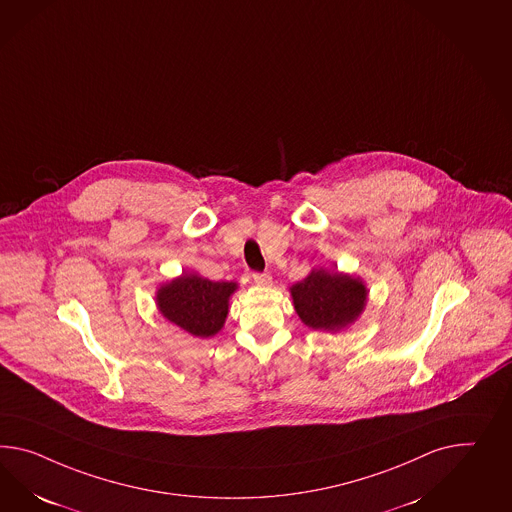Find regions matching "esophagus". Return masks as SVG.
Wrapping results in <instances>:
<instances>
[{
	"label": "esophagus",
	"instance_id": "1",
	"mask_svg": "<svg viewBox=\"0 0 512 512\" xmlns=\"http://www.w3.org/2000/svg\"><path fill=\"white\" fill-rule=\"evenodd\" d=\"M252 278H254V282H256L258 286H271V284H273V278H271L269 273H254Z\"/></svg>",
	"mask_w": 512,
	"mask_h": 512
}]
</instances>
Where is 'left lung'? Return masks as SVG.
<instances>
[{"label":"left lung","mask_w":512,"mask_h":512,"mask_svg":"<svg viewBox=\"0 0 512 512\" xmlns=\"http://www.w3.org/2000/svg\"><path fill=\"white\" fill-rule=\"evenodd\" d=\"M289 291L302 323L328 332L349 327L364 312L367 301V289L360 278L323 267L314 269Z\"/></svg>","instance_id":"8db88e82"}]
</instances>
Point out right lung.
Returning <instances> with one entry per match:
<instances>
[{"instance_id": "add662e5", "label": "right lung", "mask_w": 512, "mask_h": 512, "mask_svg": "<svg viewBox=\"0 0 512 512\" xmlns=\"http://www.w3.org/2000/svg\"><path fill=\"white\" fill-rule=\"evenodd\" d=\"M236 289V282L184 273L158 289L156 302L161 315L176 327L197 338H211L224 327L228 301Z\"/></svg>"}]
</instances>
